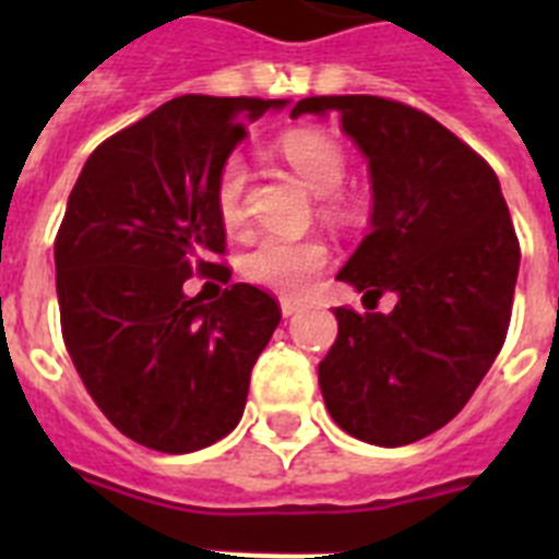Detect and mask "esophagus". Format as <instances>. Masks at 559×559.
<instances>
[{
	"mask_svg": "<svg viewBox=\"0 0 559 559\" xmlns=\"http://www.w3.org/2000/svg\"><path fill=\"white\" fill-rule=\"evenodd\" d=\"M301 307L305 305H301V301H296V298H281V313L287 316V319L289 316H296Z\"/></svg>",
	"mask_w": 559,
	"mask_h": 559,
	"instance_id": "34e87169",
	"label": "esophagus"
}]
</instances>
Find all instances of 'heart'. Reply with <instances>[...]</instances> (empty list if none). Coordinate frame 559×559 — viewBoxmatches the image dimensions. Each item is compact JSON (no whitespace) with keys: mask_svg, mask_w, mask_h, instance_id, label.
I'll return each instance as SVG.
<instances>
[{"mask_svg":"<svg viewBox=\"0 0 559 559\" xmlns=\"http://www.w3.org/2000/svg\"><path fill=\"white\" fill-rule=\"evenodd\" d=\"M281 156L293 165L305 186L319 197H331L342 188L348 159L336 139L319 130H289L278 142ZM246 165L240 156H228L214 179V209L228 228L246 217ZM328 266V246L319 240H289L266 235L254 240L243 254V275L284 296H301L313 278Z\"/></svg>","mask_w":559,"mask_h":559,"instance_id":"heart-1","label":"heart"}]
</instances>
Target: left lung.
Instances as JSON below:
<instances>
[{
    "label": "left lung",
    "instance_id": "1",
    "mask_svg": "<svg viewBox=\"0 0 559 559\" xmlns=\"http://www.w3.org/2000/svg\"><path fill=\"white\" fill-rule=\"evenodd\" d=\"M336 112L371 174V235L336 278L391 313L336 307L319 362L331 417L377 447L420 441L459 415L511 322L520 240L493 168L420 109L377 95H316L289 116Z\"/></svg>",
    "mask_w": 559,
    "mask_h": 559
}]
</instances>
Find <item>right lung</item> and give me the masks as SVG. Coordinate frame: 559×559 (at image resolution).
<instances>
[{"mask_svg":"<svg viewBox=\"0 0 559 559\" xmlns=\"http://www.w3.org/2000/svg\"><path fill=\"white\" fill-rule=\"evenodd\" d=\"M289 100L182 95L95 147L55 240L60 324L83 385L118 432L193 452L243 417L249 373L281 322L278 301L231 284L188 296L193 272L226 284L214 209L219 165Z\"/></svg>","mask_w":559,"mask_h":559,"instance_id":"right-lung-1","label":"right lung"}]
</instances>
